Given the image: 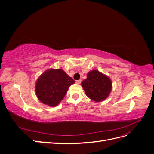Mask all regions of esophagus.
Here are the masks:
<instances>
[{
	"instance_id": "esophagus-1",
	"label": "esophagus",
	"mask_w": 154,
	"mask_h": 154,
	"mask_svg": "<svg viewBox=\"0 0 154 154\" xmlns=\"http://www.w3.org/2000/svg\"><path fill=\"white\" fill-rule=\"evenodd\" d=\"M76 83H77V84H80V83H81V80H79L76 81Z\"/></svg>"
}]
</instances>
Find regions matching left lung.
Returning a JSON list of instances; mask_svg holds the SVG:
<instances>
[{"mask_svg":"<svg viewBox=\"0 0 154 154\" xmlns=\"http://www.w3.org/2000/svg\"><path fill=\"white\" fill-rule=\"evenodd\" d=\"M82 86L91 100L100 102L105 100L110 94L112 82L105 74L93 70L87 74V79L82 82Z\"/></svg>","mask_w":154,"mask_h":154,"instance_id":"1","label":"left lung"}]
</instances>
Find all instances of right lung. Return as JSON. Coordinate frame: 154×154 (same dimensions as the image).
<instances>
[{"mask_svg": "<svg viewBox=\"0 0 154 154\" xmlns=\"http://www.w3.org/2000/svg\"><path fill=\"white\" fill-rule=\"evenodd\" d=\"M74 83L73 79L62 69H49L36 81L37 97L45 105L57 106L66 96L69 86Z\"/></svg>", "mask_w": 154, "mask_h": 154, "instance_id": "right-lung-1", "label": "right lung"}]
</instances>
